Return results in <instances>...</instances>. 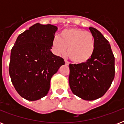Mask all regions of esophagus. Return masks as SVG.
<instances>
[{
  "mask_svg": "<svg viewBox=\"0 0 124 124\" xmlns=\"http://www.w3.org/2000/svg\"><path fill=\"white\" fill-rule=\"evenodd\" d=\"M64 61H65V63H66V65H69V62H68V61H67V60H64Z\"/></svg>",
  "mask_w": 124,
  "mask_h": 124,
  "instance_id": "1",
  "label": "esophagus"
}]
</instances>
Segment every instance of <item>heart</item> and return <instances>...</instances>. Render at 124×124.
Returning a JSON list of instances; mask_svg holds the SVG:
<instances>
[{"label":"heart","instance_id":"obj_1","mask_svg":"<svg viewBox=\"0 0 124 124\" xmlns=\"http://www.w3.org/2000/svg\"><path fill=\"white\" fill-rule=\"evenodd\" d=\"M53 51L58 56L68 53L76 64L86 63L92 58L95 51L96 43L91 33L78 28L62 30L58 37L53 39ZM68 51H67V49Z\"/></svg>","mask_w":124,"mask_h":124}]
</instances>
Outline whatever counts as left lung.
I'll use <instances>...</instances> for the list:
<instances>
[{"instance_id": "1", "label": "left lung", "mask_w": 124, "mask_h": 124, "mask_svg": "<svg viewBox=\"0 0 124 124\" xmlns=\"http://www.w3.org/2000/svg\"><path fill=\"white\" fill-rule=\"evenodd\" d=\"M95 40V51L86 63L70 64L69 84L76 96L85 100L102 97L115 78V57L111 45L98 30L89 28Z\"/></svg>"}]
</instances>
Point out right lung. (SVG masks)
Wrapping results in <instances>:
<instances>
[{
    "label": "right lung",
    "instance_id": "add662e5",
    "mask_svg": "<svg viewBox=\"0 0 124 124\" xmlns=\"http://www.w3.org/2000/svg\"><path fill=\"white\" fill-rule=\"evenodd\" d=\"M57 27L37 23L18 36L11 49L9 73L18 94L29 101L44 97L51 78L65 64L51 51Z\"/></svg>",
    "mask_w": 124,
    "mask_h": 124
}]
</instances>
